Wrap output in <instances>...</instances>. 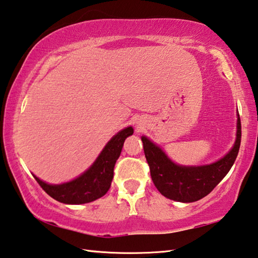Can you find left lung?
<instances>
[{"label":"left lung","instance_id":"obj_1","mask_svg":"<svg viewBox=\"0 0 258 258\" xmlns=\"http://www.w3.org/2000/svg\"><path fill=\"white\" fill-rule=\"evenodd\" d=\"M144 153L151 177L162 195L175 202L192 203L209 195L232 168L241 142V123L237 113L236 141L231 150L220 160L204 165L174 163L150 138L142 136Z\"/></svg>","mask_w":258,"mask_h":258}]
</instances>
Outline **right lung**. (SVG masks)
<instances>
[{
	"mask_svg": "<svg viewBox=\"0 0 258 258\" xmlns=\"http://www.w3.org/2000/svg\"><path fill=\"white\" fill-rule=\"evenodd\" d=\"M133 134V126L120 130L107 142L94 163L71 181L51 184L40 180L35 174H33L34 178L47 195L63 204L79 205L96 201L110 189L115 162L121 154L125 138Z\"/></svg>",
	"mask_w": 258,
	"mask_h": 258,
	"instance_id": "right-lung-1",
	"label": "right lung"
}]
</instances>
